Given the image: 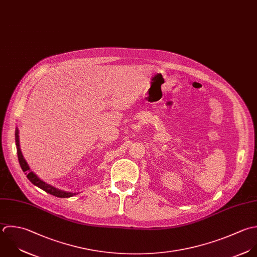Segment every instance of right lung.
<instances>
[{
    "instance_id": "obj_1",
    "label": "right lung",
    "mask_w": 257,
    "mask_h": 257,
    "mask_svg": "<svg viewBox=\"0 0 257 257\" xmlns=\"http://www.w3.org/2000/svg\"><path fill=\"white\" fill-rule=\"evenodd\" d=\"M19 132H18V129H16V133H15V138H16V146H17V154H18V159H19V163H20V166L22 168V170L25 172V174H27V177L28 179L36 186H38L39 188L43 189L44 191H46L47 193H50L54 196H57V197H60V198H68V197H71L73 195H75L76 193H71V192H66V191H62V190H59V189H56L55 187L45 183L44 181H42L41 179H39L33 172L30 171V168L26 162V160L24 159L23 155H22V152H21V149H20V143H19Z\"/></svg>"
}]
</instances>
